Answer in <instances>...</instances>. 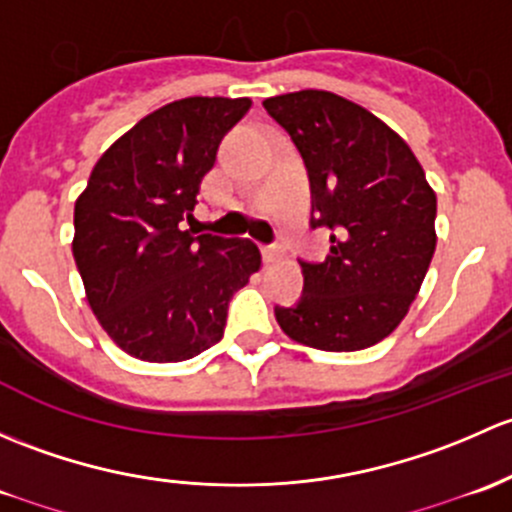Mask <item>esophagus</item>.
Returning <instances> with one entry per match:
<instances>
[{
  "label": "esophagus",
  "mask_w": 512,
  "mask_h": 512,
  "mask_svg": "<svg viewBox=\"0 0 512 512\" xmlns=\"http://www.w3.org/2000/svg\"><path fill=\"white\" fill-rule=\"evenodd\" d=\"M283 258L281 246H263V261L266 263H278Z\"/></svg>",
  "instance_id": "esophagus-1"
}]
</instances>
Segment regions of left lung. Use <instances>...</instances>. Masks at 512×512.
<instances>
[{
	"instance_id": "8db88e82",
	"label": "left lung",
	"mask_w": 512,
	"mask_h": 512,
	"mask_svg": "<svg viewBox=\"0 0 512 512\" xmlns=\"http://www.w3.org/2000/svg\"><path fill=\"white\" fill-rule=\"evenodd\" d=\"M313 189L310 224L330 229L323 263H300L303 298L276 308L300 345L355 352L397 330L436 249V194L412 147L384 120L330 91L266 98Z\"/></svg>"
}]
</instances>
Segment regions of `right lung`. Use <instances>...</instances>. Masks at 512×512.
<instances>
[{"label": "right lung", "mask_w": 512, "mask_h": 512, "mask_svg": "<svg viewBox=\"0 0 512 512\" xmlns=\"http://www.w3.org/2000/svg\"><path fill=\"white\" fill-rule=\"evenodd\" d=\"M249 98H182L100 155L73 209V258L110 340L145 362H182L221 340L229 300L261 268L249 239L182 229L219 142Z\"/></svg>", "instance_id": "add662e5"}]
</instances>
